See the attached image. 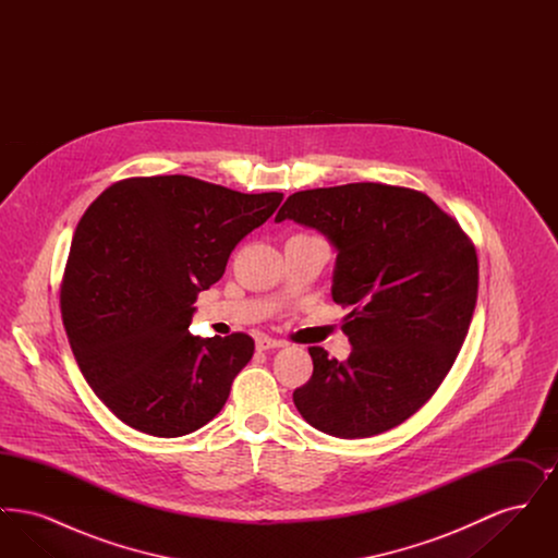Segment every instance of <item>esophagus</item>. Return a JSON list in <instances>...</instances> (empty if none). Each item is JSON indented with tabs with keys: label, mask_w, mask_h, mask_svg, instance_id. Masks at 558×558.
<instances>
[{
	"label": "esophagus",
	"mask_w": 558,
	"mask_h": 558,
	"mask_svg": "<svg viewBox=\"0 0 558 558\" xmlns=\"http://www.w3.org/2000/svg\"><path fill=\"white\" fill-rule=\"evenodd\" d=\"M287 343L284 341H280V339H271V337H259L257 339V351H267V349H280V347H284Z\"/></svg>",
	"instance_id": "obj_1"
}]
</instances>
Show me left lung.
Returning <instances> with one entry per match:
<instances>
[{"instance_id":"8db88e82","label":"left lung","mask_w":558,"mask_h":558,"mask_svg":"<svg viewBox=\"0 0 558 558\" xmlns=\"http://www.w3.org/2000/svg\"><path fill=\"white\" fill-rule=\"evenodd\" d=\"M292 219L337 251L332 299L345 362L310 347L312 378L292 393L322 433L360 439L408 421L437 391L464 343L477 303L473 242L426 194L387 184L294 192L276 221Z\"/></svg>"}]
</instances>
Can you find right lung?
<instances>
[{
	"instance_id": "add662e5",
	"label": "right lung",
	"mask_w": 558,
	"mask_h": 558,
	"mask_svg": "<svg viewBox=\"0 0 558 558\" xmlns=\"http://www.w3.org/2000/svg\"><path fill=\"white\" fill-rule=\"evenodd\" d=\"M280 203V192L157 175L117 182L89 205L60 310L81 374L119 421L182 437L221 412L255 343L244 332L192 337L194 301Z\"/></svg>"
}]
</instances>
